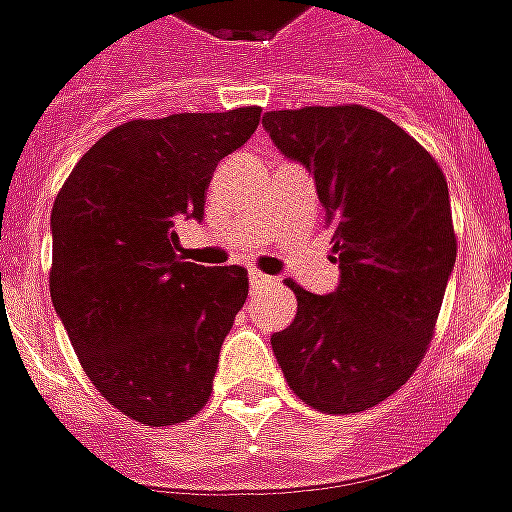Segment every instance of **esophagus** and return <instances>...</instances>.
Listing matches in <instances>:
<instances>
[{
	"label": "esophagus",
	"instance_id": "esophagus-1",
	"mask_svg": "<svg viewBox=\"0 0 512 512\" xmlns=\"http://www.w3.org/2000/svg\"><path fill=\"white\" fill-rule=\"evenodd\" d=\"M268 285H274V279L268 277V274L257 271V268H252V271H249V288L263 290V288H268Z\"/></svg>",
	"mask_w": 512,
	"mask_h": 512
}]
</instances>
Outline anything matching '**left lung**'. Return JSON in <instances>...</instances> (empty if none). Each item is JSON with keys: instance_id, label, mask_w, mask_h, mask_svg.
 <instances>
[{"instance_id": "obj_1", "label": "left lung", "mask_w": 512, "mask_h": 512, "mask_svg": "<svg viewBox=\"0 0 512 512\" xmlns=\"http://www.w3.org/2000/svg\"><path fill=\"white\" fill-rule=\"evenodd\" d=\"M274 145L310 169L340 285L293 279L299 312L271 337L285 381L323 414H356L406 384L436 332L455 266L447 178L414 136L359 104L266 112Z\"/></svg>"}]
</instances>
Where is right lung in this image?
<instances>
[{
  "mask_svg": "<svg viewBox=\"0 0 512 512\" xmlns=\"http://www.w3.org/2000/svg\"><path fill=\"white\" fill-rule=\"evenodd\" d=\"M257 123L260 106L123 123L54 200V310L93 386L142 425L186 422L211 397L249 277L186 263L175 224L202 219L213 169Z\"/></svg>",
  "mask_w": 512,
  "mask_h": 512,
  "instance_id": "add662e5",
  "label": "right lung"
}]
</instances>
